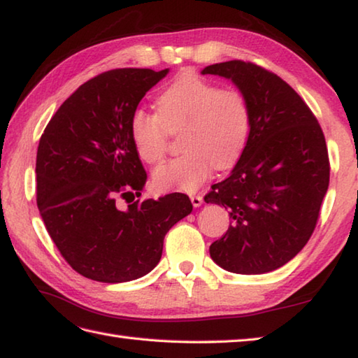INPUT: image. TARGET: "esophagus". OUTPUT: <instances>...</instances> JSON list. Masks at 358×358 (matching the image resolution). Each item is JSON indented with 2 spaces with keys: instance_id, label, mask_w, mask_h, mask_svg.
<instances>
[{
  "instance_id": "esophagus-1",
  "label": "esophagus",
  "mask_w": 358,
  "mask_h": 358,
  "mask_svg": "<svg viewBox=\"0 0 358 358\" xmlns=\"http://www.w3.org/2000/svg\"><path fill=\"white\" fill-rule=\"evenodd\" d=\"M190 199H192V204H193L194 207H199V206L202 204V202H204V201H202L201 194H192Z\"/></svg>"
}]
</instances>
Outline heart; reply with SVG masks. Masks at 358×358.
I'll return each instance as SVG.
<instances>
[{"mask_svg": "<svg viewBox=\"0 0 358 358\" xmlns=\"http://www.w3.org/2000/svg\"><path fill=\"white\" fill-rule=\"evenodd\" d=\"M157 112L137 107L129 131L138 156L156 165L168 152L171 134L180 131V145L187 151L166 162L152 174L157 190L193 192L213 170L234 165L246 146L251 112L245 95L237 89L184 73L160 93Z\"/></svg>", "mask_w": 358, "mask_h": 358, "instance_id": "obj_1", "label": "heart"}]
</instances>
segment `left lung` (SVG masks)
<instances>
[{"instance_id":"8db88e82","label":"left lung","mask_w":358,"mask_h":358,"mask_svg":"<svg viewBox=\"0 0 358 358\" xmlns=\"http://www.w3.org/2000/svg\"><path fill=\"white\" fill-rule=\"evenodd\" d=\"M202 74L232 79L251 112L240 160L204 196L231 217L210 257L231 273H269L307 245L318 222L330 178L324 134L306 101L257 64L229 60Z\"/></svg>"}]
</instances>
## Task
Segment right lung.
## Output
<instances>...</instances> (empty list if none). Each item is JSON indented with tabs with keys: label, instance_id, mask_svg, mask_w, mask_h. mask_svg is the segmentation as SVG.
Returning a JSON list of instances; mask_svg holds the SVG:
<instances>
[{
	"label": "right lung",
	"instance_id": "right-lung-1",
	"mask_svg": "<svg viewBox=\"0 0 358 358\" xmlns=\"http://www.w3.org/2000/svg\"><path fill=\"white\" fill-rule=\"evenodd\" d=\"M168 70L115 69L84 83L59 107L38 141L37 207L74 271L120 284L157 265L166 232L193 210L187 194L137 199L146 171L129 121ZM130 204L124 211L119 204Z\"/></svg>",
	"mask_w": 358,
	"mask_h": 358
}]
</instances>
